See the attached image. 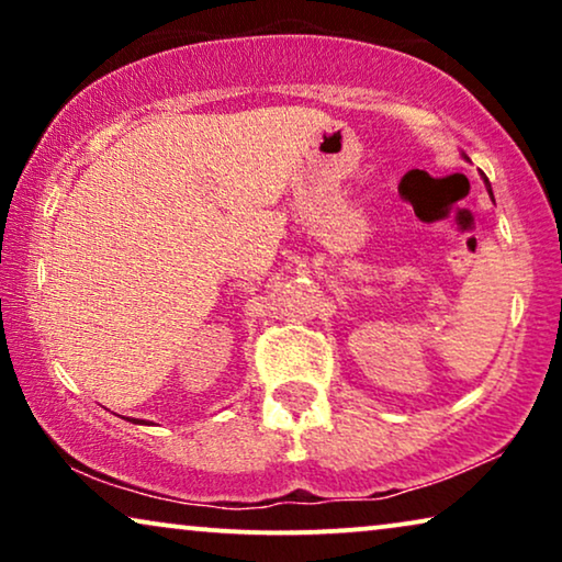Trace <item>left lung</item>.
I'll return each mask as SVG.
<instances>
[{
	"mask_svg": "<svg viewBox=\"0 0 562 562\" xmlns=\"http://www.w3.org/2000/svg\"><path fill=\"white\" fill-rule=\"evenodd\" d=\"M463 158L468 160V156H465V153H463ZM486 189H488V194H491V199H494V191H491V183H488V179H486Z\"/></svg>",
	"mask_w": 562,
	"mask_h": 562,
	"instance_id": "left-lung-1",
	"label": "left lung"
}]
</instances>
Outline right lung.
I'll return each instance as SVG.
<instances>
[{"label": "right lung", "instance_id": "1", "mask_svg": "<svg viewBox=\"0 0 562 562\" xmlns=\"http://www.w3.org/2000/svg\"><path fill=\"white\" fill-rule=\"evenodd\" d=\"M127 422H135V425H145V419H127ZM150 425V422H148Z\"/></svg>", "mask_w": 562, "mask_h": 562}]
</instances>
